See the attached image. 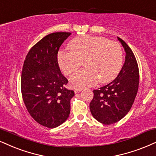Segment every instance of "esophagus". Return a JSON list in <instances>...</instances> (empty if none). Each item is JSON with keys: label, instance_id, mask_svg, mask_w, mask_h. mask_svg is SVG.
<instances>
[{"label": "esophagus", "instance_id": "obj_1", "mask_svg": "<svg viewBox=\"0 0 156 156\" xmlns=\"http://www.w3.org/2000/svg\"><path fill=\"white\" fill-rule=\"evenodd\" d=\"M82 90V88H76V89L74 90V93H80V92H81Z\"/></svg>", "mask_w": 156, "mask_h": 156}]
</instances>
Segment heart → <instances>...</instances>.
<instances>
[{"mask_svg": "<svg viewBox=\"0 0 156 156\" xmlns=\"http://www.w3.org/2000/svg\"><path fill=\"white\" fill-rule=\"evenodd\" d=\"M70 52L61 51L58 62L63 73L72 76L82 66L84 67L71 78L75 87H87L98 80L108 83L118 76L122 68L123 50L116 41L105 37L84 35L75 37L68 45Z\"/></svg>", "mask_w": 156, "mask_h": 156, "instance_id": "1", "label": "heart"}]
</instances>
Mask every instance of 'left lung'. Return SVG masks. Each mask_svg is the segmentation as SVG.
I'll return each mask as SVG.
<instances>
[{
    "label": "left lung",
    "mask_w": 156,
    "mask_h": 156,
    "mask_svg": "<svg viewBox=\"0 0 156 156\" xmlns=\"http://www.w3.org/2000/svg\"><path fill=\"white\" fill-rule=\"evenodd\" d=\"M126 52L125 62L117 77L107 85L94 90L90 103L94 118L105 125L118 122L127 114L137 95L140 82L138 64L132 49L118 37Z\"/></svg>",
    "instance_id": "left-lung-1"
}]
</instances>
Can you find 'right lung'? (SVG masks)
<instances>
[{"instance_id":"obj_1","label":"right lung","mask_w":156,"mask_h":156,"mask_svg":"<svg viewBox=\"0 0 156 156\" xmlns=\"http://www.w3.org/2000/svg\"><path fill=\"white\" fill-rule=\"evenodd\" d=\"M72 33L46 35L28 52L21 75V91L29 113L42 126L55 128L70 113L74 91L66 88L68 80L61 73L58 52Z\"/></svg>"}]
</instances>
